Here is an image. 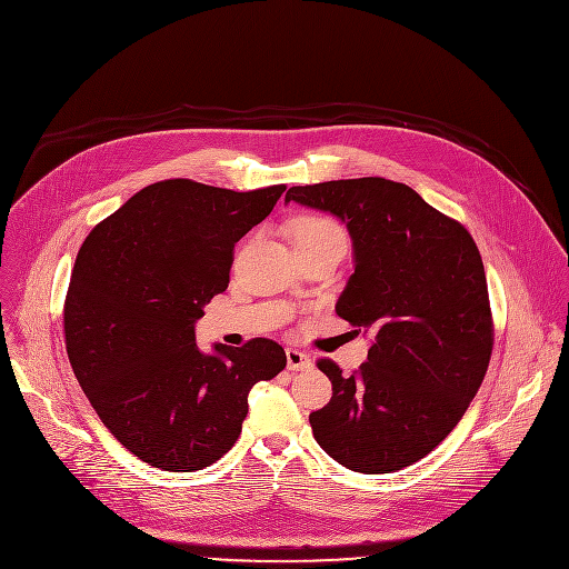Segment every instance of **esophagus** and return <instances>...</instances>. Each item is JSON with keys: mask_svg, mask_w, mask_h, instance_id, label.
I'll return each mask as SVG.
<instances>
[{"mask_svg": "<svg viewBox=\"0 0 569 569\" xmlns=\"http://www.w3.org/2000/svg\"><path fill=\"white\" fill-rule=\"evenodd\" d=\"M287 368L293 370V372L309 370V368H311V359H309L305 352H300V350L287 348Z\"/></svg>", "mask_w": 569, "mask_h": 569, "instance_id": "obj_1", "label": "esophagus"}]
</instances>
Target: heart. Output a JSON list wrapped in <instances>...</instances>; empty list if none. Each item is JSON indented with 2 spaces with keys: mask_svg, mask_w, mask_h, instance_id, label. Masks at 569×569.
Returning a JSON list of instances; mask_svg holds the SVG:
<instances>
[{
  "mask_svg": "<svg viewBox=\"0 0 569 569\" xmlns=\"http://www.w3.org/2000/svg\"><path fill=\"white\" fill-rule=\"evenodd\" d=\"M293 240H296V249L298 247H316V244H325V242H346L343 231L336 221H331L329 217H320V214H307L302 219H298L296 229H293Z\"/></svg>",
  "mask_w": 569,
  "mask_h": 569,
  "instance_id": "1",
  "label": "heart"
}]
</instances>
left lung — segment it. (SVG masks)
Masks as SVG:
<instances>
[{
    "label": "left lung",
    "instance_id": "left-lung-1",
    "mask_svg": "<svg viewBox=\"0 0 569 569\" xmlns=\"http://www.w3.org/2000/svg\"><path fill=\"white\" fill-rule=\"evenodd\" d=\"M284 201L346 221L355 273L336 313L372 336L350 377L318 361L331 399L309 415L313 437L350 471H401L458 426L487 375L493 320L480 251L460 221L383 177L293 186Z\"/></svg>",
    "mask_w": 569,
    "mask_h": 569
}]
</instances>
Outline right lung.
Segmentation results:
<instances>
[{
    "label": "right lung",
    "instance_id": "add662e5",
    "mask_svg": "<svg viewBox=\"0 0 569 569\" xmlns=\"http://www.w3.org/2000/svg\"><path fill=\"white\" fill-rule=\"evenodd\" d=\"M287 186L236 192L166 179L93 226L64 298L73 375L104 428L161 471H199L229 452L249 392L287 366L269 338L203 355L194 322L229 287L236 244Z\"/></svg>",
    "mask_w": 569,
    "mask_h": 569
}]
</instances>
